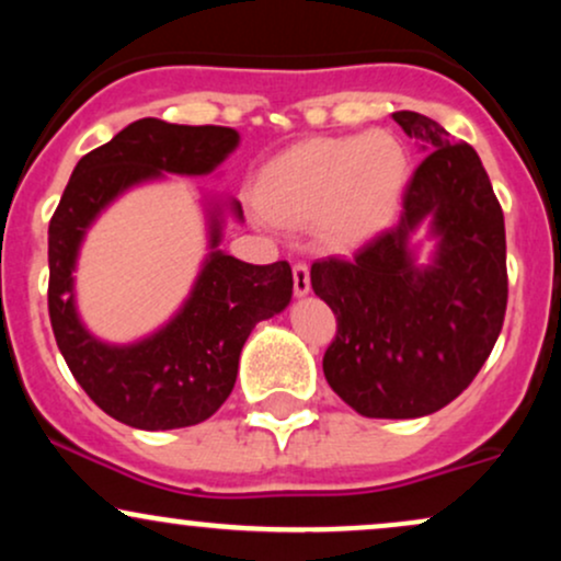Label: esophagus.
<instances>
[{"instance_id":"esophagus-1","label":"esophagus","mask_w":561,"mask_h":561,"mask_svg":"<svg viewBox=\"0 0 561 561\" xmlns=\"http://www.w3.org/2000/svg\"><path fill=\"white\" fill-rule=\"evenodd\" d=\"M293 279H295V295H298V298H306V295L311 293V272H308L306 263H295Z\"/></svg>"}]
</instances>
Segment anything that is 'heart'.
I'll return each mask as SVG.
<instances>
[{"label":"heart","instance_id":"b5f03b06","mask_svg":"<svg viewBox=\"0 0 561 561\" xmlns=\"http://www.w3.org/2000/svg\"><path fill=\"white\" fill-rule=\"evenodd\" d=\"M405 171V150L392 134L308 139L261 173L259 203L274 221H313L327 244L356 248L392 221Z\"/></svg>","mask_w":561,"mask_h":561}]
</instances>
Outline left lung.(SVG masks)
<instances>
[{
	"instance_id": "8db88e82",
	"label": "left lung",
	"mask_w": 561,
	"mask_h": 561,
	"mask_svg": "<svg viewBox=\"0 0 561 561\" xmlns=\"http://www.w3.org/2000/svg\"><path fill=\"white\" fill-rule=\"evenodd\" d=\"M392 121L427 152L398 221L351 259L311 266V287L337 317L324 377L371 420H416L469 388L506 313L504 214L478 152L427 115ZM427 222L430 264L410 242Z\"/></svg>"
}]
</instances>
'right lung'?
<instances>
[{"label": "right lung", "mask_w": 561, "mask_h": 561, "mask_svg": "<svg viewBox=\"0 0 561 561\" xmlns=\"http://www.w3.org/2000/svg\"><path fill=\"white\" fill-rule=\"evenodd\" d=\"M240 145L227 126H179L158 118L128 124L79 160L49 221V321L76 382L113 420L137 430L192 427L214 416L234 388L240 353L253 327L293 298L287 261L253 266L218 250L237 199H205L208 250L195 285L160 330L128 345L105 343L76 308V263L87 231L131 186L165 173L208 176Z\"/></svg>", "instance_id": "right-lung-1"}]
</instances>
